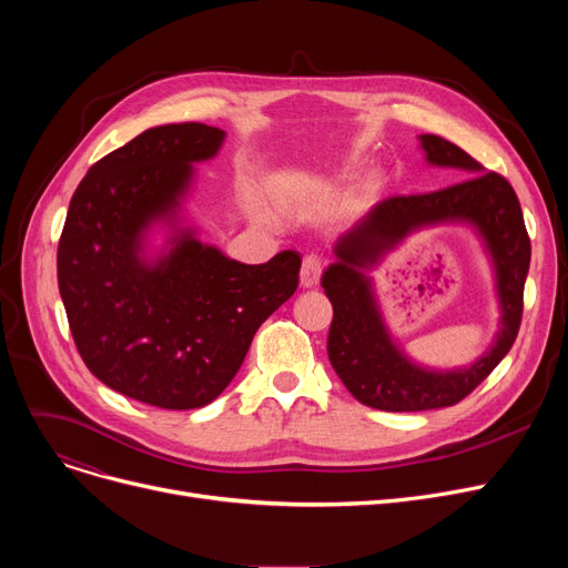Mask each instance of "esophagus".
<instances>
[{
	"instance_id": "1",
	"label": "esophagus",
	"mask_w": 568,
	"mask_h": 568,
	"mask_svg": "<svg viewBox=\"0 0 568 568\" xmlns=\"http://www.w3.org/2000/svg\"><path fill=\"white\" fill-rule=\"evenodd\" d=\"M320 276H322V264L317 257H306L304 264H302V287H315L320 283Z\"/></svg>"
}]
</instances>
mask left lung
<instances>
[{
  "instance_id": "obj_1",
  "label": "left lung",
  "mask_w": 568,
  "mask_h": 568,
  "mask_svg": "<svg viewBox=\"0 0 568 568\" xmlns=\"http://www.w3.org/2000/svg\"><path fill=\"white\" fill-rule=\"evenodd\" d=\"M419 142L428 165L456 168L465 172V182L375 204L336 239L334 262L322 274L324 294L334 306L326 341L329 362L356 400L384 412L456 405L493 373L518 336L531 257L523 209L511 184L495 172H484L449 140L419 135ZM437 224H465L477 234L491 262L500 306V329L494 345L469 367L446 372L414 363L399 347L385 326L369 276L407 235Z\"/></svg>"
}]
</instances>
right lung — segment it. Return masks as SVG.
<instances>
[{
    "label": "right lung",
    "mask_w": 568,
    "mask_h": 568,
    "mask_svg": "<svg viewBox=\"0 0 568 568\" xmlns=\"http://www.w3.org/2000/svg\"><path fill=\"white\" fill-rule=\"evenodd\" d=\"M223 140L195 122L140 133L84 174L59 239V294L82 362L110 389L163 409L219 398L260 324L300 285L296 251L244 264L200 242L186 202L195 163Z\"/></svg>",
    "instance_id": "right-lung-1"
}]
</instances>
